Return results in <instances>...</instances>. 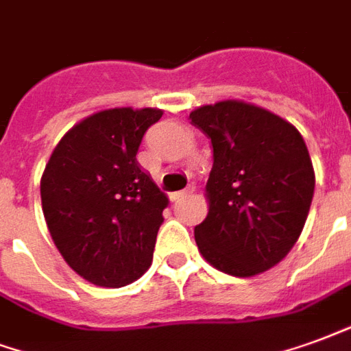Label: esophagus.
I'll list each match as a JSON object with an SVG mask.
<instances>
[{
	"mask_svg": "<svg viewBox=\"0 0 351 351\" xmlns=\"http://www.w3.org/2000/svg\"><path fill=\"white\" fill-rule=\"evenodd\" d=\"M193 191H195V188H193V186H188V188L182 189V191H176V193H173V195H171V201H175V202L182 201V199L191 195Z\"/></svg>",
	"mask_w": 351,
	"mask_h": 351,
	"instance_id": "34e87169",
	"label": "esophagus"
}]
</instances>
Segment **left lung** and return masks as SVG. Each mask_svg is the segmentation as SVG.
Returning a JSON list of instances; mask_svg holds the SVG:
<instances>
[{
  "instance_id": "left-lung-1",
  "label": "left lung",
  "mask_w": 351,
  "mask_h": 351,
  "mask_svg": "<svg viewBox=\"0 0 351 351\" xmlns=\"http://www.w3.org/2000/svg\"><path fill=\"white\" fill-rule=\"evenodd\" d=\"M189 121L212 141L208 215L197 247L215 269L253 277L294 247L307 221L314 169L294 124L241 100L201 106Z\"/></svg>"
}]
</instances>
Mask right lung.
<instances>
[{"instance_id":"right-lung-1","label":"right lung","mask_w":351,"mask_h":351,"mask_svg":"<svg viewBox=\"0 0 351 351\" xmlns=\"http://www.w3.org/2000/svg\"><path fill=\"white\" fill-rule=\"evenodd\" d=\"M158 108L93 113L61 137L40 178L43 212L64 262L96 287L121 288L152 264L169 199L137 163Z\"/></svg>"}]
</instances>
